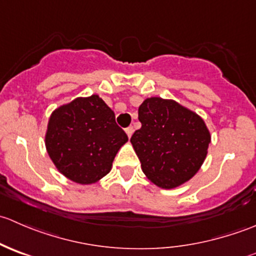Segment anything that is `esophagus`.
I'll list each match as a JSON object with an SVG mask.
<instances>
[{"label": "esophagus", "instance_id": "34e87169", "mask_svg": "<svg viewBox=\"0 0 256 256\" xmlns=\"http://www.w3.org/2000/svg\"><path fill=\"white\" fill-rule=\"evenodd\" d=\"M126 134H128V138H131V136H132V134H134V128L132 126H128V128H126Z\"/></svg>", "mask_w": 256, "mask_h": 256}]
</instances>
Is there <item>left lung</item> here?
<instances>
[{
  "mask_svg": "<svg viewBox=\"0 0 256 256\" xmlns=\"http://www.w3.org/2000/svg\"><path fill=\"white\" fill-rule=\"evenodd\" d=\"M141 128L131 138L144 176L162 190L188 182L202 167L210 144L204 120L172 99L147 98L138 108Z\"/></svg>",
  "mask_w": 256,
  "mask_h": 256,
  "instance_id": "left-lung-1",
  "label": "left lung"
}]
</instances>
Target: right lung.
<instances>
[{"instance_id": "1", "label": "right lung", "mask_w": 256, "mask_h": 256, "mask_svg": "<svg viewBox=\"0 0 256 256\" xmlns=\"http://www.w3.org/2000/svg\"><path fill=\"white\" fill-rule=\"evenodd\" d=\"M128 135L115 114L96 94L79 96L56 108L44 136L56 168L78 184H94L112 171V162Z\"/></svg>"}]
</instances>
